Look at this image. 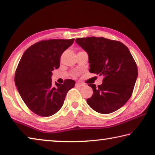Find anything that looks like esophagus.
Masks as SVG:
<instances>
[{
  "mask_svg": "<svg viewBox=\"0 0 155 155\" xmlns=\"http://www.w3.org/2000/svg\"><path fill=\"white\" fill-rule=\"evenodd\" d=\"M76 86H77V87H83V86H84V84L81 83H76Z\"/></svg>",
  "mask_w": 155,
  "mask_h": 155,
  "instance_id": "obj_1",
  "label": "esophagus"
}]
</instances>
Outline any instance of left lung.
<instances>
[{"mask_svg": "<svg viewBox=\"0 0 155 155\" xmlns=\"http://www.w3.org/2000/svg\"><path fill=\"white\" fill-rule=\"evenodd\" d=\"M87 52L91 73L103 75V83L90 84L93 95L88 105L100 114H111L125 104L132 95L137 78V67L129 50L118 41L88 37L76 39Z\"/></svg>", "mask_w": 155, "mask_h": 155, "instance_id": "1", "label": "left lung"}]
</instances>
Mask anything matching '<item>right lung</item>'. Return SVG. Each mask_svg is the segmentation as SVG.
<instances>
[{
  "mask_svg": "<svg viewBox=\"0 0 155 155\" xmlns=\"http://www.w3.org/2000/svg\"><path fill=\"white\" fill-rule=\"evenodd\" d=\"M71 40H43L26 50L15 74V84L26 105L41 117L54 115L61 108L75 81L66 79L52 85V71L60 66V57L74 42Z\"/></svg>",
  "mask_w": 155,
  "mask_h": 155,
  "instance_id": "obj_1",
  "label": "right lung"
}]
</instances>
